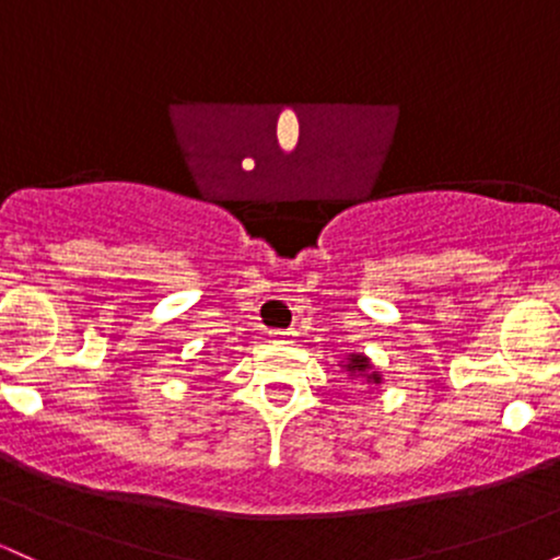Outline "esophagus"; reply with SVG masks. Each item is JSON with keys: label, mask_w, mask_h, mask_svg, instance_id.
I'll return each instance as SVG.
<instances>
[{"label": "esophagus", "mask_w": 560, "mask_h": 560, "mask_svg": "<svg viewBox=\"0 0 560 560\" xmlns=\"http://www.w3.org/2000/svg\"><path fill=\"white\" fill-rule=\"evenodd\" d=\"M270 337H273V342H292L294 340V331L273 329V331H270Z\"/></svg>", "instance_id": "obj_1"}]
</instances>
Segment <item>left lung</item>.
<instances>
[{
	"label": "left lung",
	"mask_w": 560,
	"mask_h": 560,
	"mask_svg": "<svg viewBox=\"0 0 560 560\" xmlns=\"http://www.w3.org/2000/svg\"><path fill=\"white\" fill-rule=\"evenodd\" d=\"M346 372L361 374V377H366V383H380V380H383L377 372H372V361L366 359V355H361V353H350L348 355Z\"/></svg>",
	"instance_id": "1"
}]
</instances>
